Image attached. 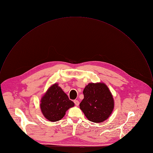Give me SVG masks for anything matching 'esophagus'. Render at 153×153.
I'll use <instances>...</instances> for the list:
<instances>
[{"label":"esophagus","mask_w":153,"mask_h":153,"mask_svg":"<svg viewBox=\"0 0 153 153\" xmlns=\"http://www.w3.org/2000/svg\"><path fill=\"white\" fill-rule=\"evenodd\" d=\"M74 103H75V104L76 106H78V105H79V101H78V100H74Z\"/></svg>","instance_id":"esophagus-1"}]
</instances>
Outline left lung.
Wrapping results in <instances>:
<instances>
[{"label":"left lung","instance_id":"8db88e82","mask_svg":"<svg viewBox=\"0 0 153 153\" xmlns=\"http://www.w3.org/2000/svg\"><path fill=\"white\" fill-rule=\"evenodd\" d=\"M80 109L91 122L100 123L107 120L113 112L114 102L110 90L103 82L89 83L84 91Z\"/></svg>","mask_w":153,"mask_h":153}]
</instances>
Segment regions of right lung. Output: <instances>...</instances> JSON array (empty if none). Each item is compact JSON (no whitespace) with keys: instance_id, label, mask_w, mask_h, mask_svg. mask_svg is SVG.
Here are the masks:
<instances>
[{"instance_id":"1","label":"right lung","mask_w":153,"mask_h":153,"mask_svg":"<svg viewBox=\"0 0 153 153\" xmlns=\"http://www.w3.org/2000/svg\"><path fill=\"white\" fill-rule=\"evenodd\" d=\"M57 83L51 85L40 100V109L45 117L52 122L62 119L66 111L74 106Z\"/></svg>"}]
</instances>
